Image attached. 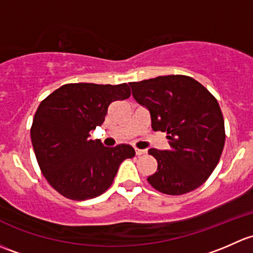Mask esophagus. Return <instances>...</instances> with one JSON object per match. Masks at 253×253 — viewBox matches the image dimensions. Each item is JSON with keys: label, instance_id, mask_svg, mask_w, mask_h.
<instances>
[{"label": "esophagus", "instance_id": "esophagus-1", "mask_svg": "<svg viewBox=\"0 0 253 253\" xmlns=\"http://www.w3.org/2000/svg\"><path fill=\"white\" fill-rule=\"evenodd\" d=\"M135 153H136V156H141L146 153V150H140V148H135Z\"/></svg>", "mask_w": 253, "mask_h": 253}]
</instances>
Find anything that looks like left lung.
Returning <instances> with one entry per match:
<instances>
[{
    "mask_svg": "<svg viewBox=\"0 0 253 253\" xmlns=\"http://www.w3.org/2000/svg\"><path fill=\"white\" fill-rule=\"evenodd\" d=\"M132 96L150 111L152 129L167 132L169 150L150 148L157 160L151 186L167 195H183L212 174L225 142L224 119L214 96L186 75H165L130 83Z\"/></svg>",
    "mask_w": 253,
    "mask_h": 253,
    "instance_id": "obj_1",
    "label": "left lung"
}]
</instances>
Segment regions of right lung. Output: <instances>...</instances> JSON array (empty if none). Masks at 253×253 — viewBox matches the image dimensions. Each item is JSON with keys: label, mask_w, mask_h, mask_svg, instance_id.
<instances>
[{"label": "right lung", "mask_w": 253, "mask_h": 253, "mask_svg": "<svg viewBox=\"0 0 253 253\" xmlns=\"http://www.w3.org/2000/svg\"><path fill=\"white\" fill-rule=\"evenodd\" d=\"M130 97L127 84H66L39 106L30 129L39 167L48 184L75 201L106 191L119 166L135 156L130 145L105 147L90 131L105 121L114 101Z\"/></svg>", "instance_id": "add662e5"}]
</instances>
